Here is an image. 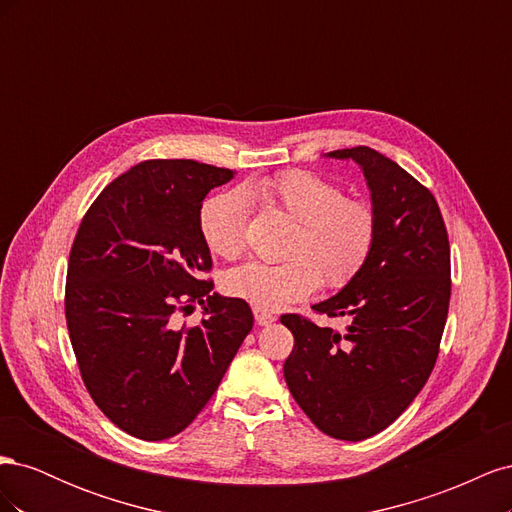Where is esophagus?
I'll return each mask as SVG.
<instances>
[{"mask_svg":"<svg viewBox=\"0 0 512 512\" xmlns=\"http://www.w3.org/2000/svg\"><path fill=\"white\" fill-rule=\"evenodd\" d=\"M254 318L260 327H267V324L275 322V316L271 312H267V309H260V307H254Z\"/></svg>","mask_w":512,"mask_h":512,"instance_id":"obj_1","label":"esophagus"}]
</instances>
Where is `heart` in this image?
Instances as JSON below:
<instances>
[{"mask_svg":"<svg viewBox=\"0 0 512 512\" xmlns=\"http://www.w3.org/2000/svg\"><path fill=\"white\" fill-rule=\"evenodd\" d=\"M247 196L282 209L297 230L286 247L288 260L245 262L224 277L230 297L275 312L307 299L320 282L331 288L350 284L374 250L376 211L365 200L346 198L337 183L309 170H284L260 179L243 192L209 198L200 209V232L209 250L226 260L245 250Z\"/></svg>","mask_w":512,"mask_h":512,"instance_id":"b5f03b06","label":"heart"}]
</instances>
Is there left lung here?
I'll return each instance as SVG.
<instances>
[{"label": "left lung", "mask_w": 512, "mask_h": 512, "mask_svg": "<svg viewBox=\"0 0 512 512\" xmlns=\"http://www.w3.org/2000/svg\"><path fill=\"white\" fill-rule=\"evenodd\" d=\"M361 166L376 211V243L365 267L312 309L344 316L346 331L297 314L284 378L312 423L337 440L376 436L421 393L438 359L451 301V247L436 198L376 149L327 153Z\"/></svg>", "instance_id": "left-lung-1"}]
</instances>
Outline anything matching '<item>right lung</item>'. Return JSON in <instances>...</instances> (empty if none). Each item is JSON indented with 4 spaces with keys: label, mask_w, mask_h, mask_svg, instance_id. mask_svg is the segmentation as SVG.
Instances as JSON below:
<instances>
[{
    "label": "right lung",
    "mask_w": 512,
    "mask_h": 512,
    "mask_svg": "<svg viewBox=\"0 0 512 512\" xmlns=\"http://www.w3.org/2000/svg\"><path fill=\"white\" fill-rule=\"evenodd\" d=\"M232 177L194 160L141 162L106 185L74 237L66 320L76 363L96 406L134 438L188 427L254 327L250 305L200 280L211 269L200 209ZM183 298L204 303L198 328L174 327Z\"/></svg>",
    "instance_id": "1"
}]
</instances>
